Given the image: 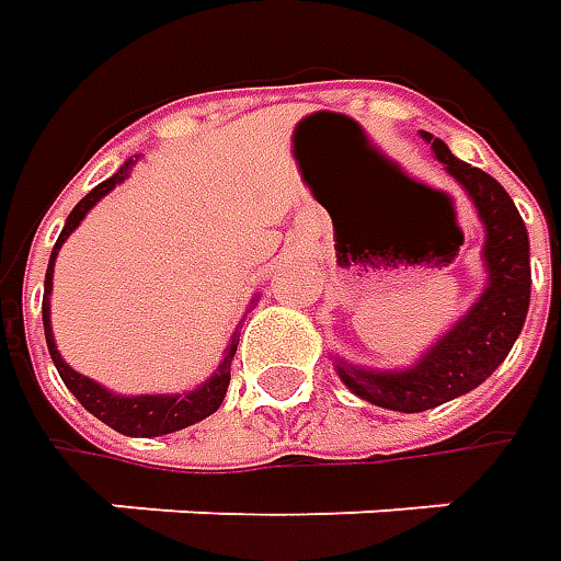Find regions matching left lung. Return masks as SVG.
Returning <instances> with one entry per match:
<instances>
[{
	"mask_svg": "<svg viewBox=\"0 0 561 561\" xmlns=\"http://www.w3.org/2000/svg\"><path fill=\"white\" fill-rule=\"evenodd\" d=\"M421 137L431 142L449 178L462 184L484 221L486 287L462 321L409 371H365L350 362H336L340 380L356 397L393 412H424L484 383L522 334L530 302L528 230L515 203L486 171L459 162L446 142L431 134Z\"/></svg>",
	"mask_w": 561,
	"mask_h": 561,
	"instance_id": "8db88e82",
	"label": "left lung"
}]
</instances>
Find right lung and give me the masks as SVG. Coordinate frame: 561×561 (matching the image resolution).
<instances>
[{
    "instance_id": "right-lung-1",
    "label": "right lung",
    "mask_w": 561,
    "mask_h": 561,
    "mask_svg": "<svg viewBox=\"0 0 561 561\" xmlns=\"http://www.w3.org/2000/svg\"><path fill=\"white\" fill-rule=\"evenodd\" d=\"M130 174V162H124L118 168V174H112L108 181H102L96 190H90L80 203L75 205V211L68 215L65 221V230L58 233V243L53 249V259H49V271H46V293H43V328H46V346H49V356H53L58 375L65 380V387L77 397V402L96 415L99 421H105L108 427H115L124 437H159V434H171V431H181V427H190L196 421L208 419L211 412H218V405L225 402L227 383H230V362H233V353H237V343H240V334H233L230 346H227L225 362L218 365V371L205 380L203 387L190 390V393H178V397H118L105 387H99L96 380L90 377L77 375L75 368L61 358V353L55 350L53 340V324H49V293H53V268H55V255L61 243L75 233V227L83 221V215L93 208V205L112 193L115 186Z\"/></svg>"
}]
</instances>
